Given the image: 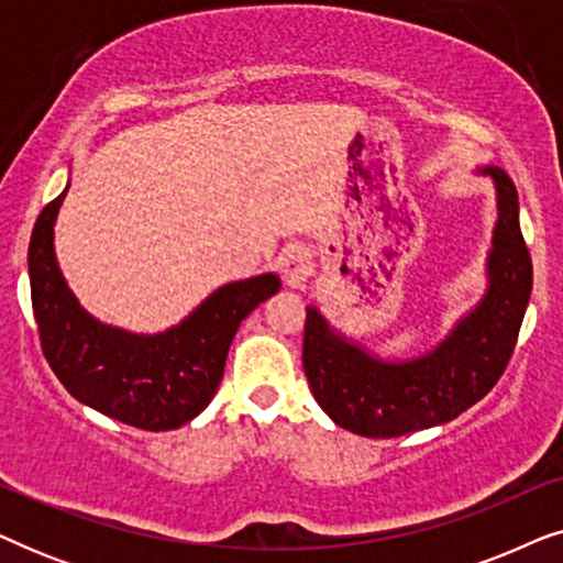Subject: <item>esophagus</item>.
<instances>
[{"instance_id": "obj_1", "label": "esophagus", "mask_w": 563, "mask_h": 563, "mask_svg": "<svg viewBox=\"0 0 563 563\" xmlns=\"http://www.w3.org/2000/svg\"><path fill=\"white\" fill-rule=\"evenodd\" d=\"M282 272L287 276V282L291 287H297V284H302L307 276L312 274V261H310V253H307L302 245H291L282 253Z\"/></svg>"}]
</instances>
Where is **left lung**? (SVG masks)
Segmentation results:
<instances>
[{"label": "left lung", "mask_w": 563, "mask_h": 563, "mask_svg": "<svg viewBox=\"0 0 563 563\" xmlns=\"http://www.w3.org/2000/svg\"><path fill=\"white\" fill-rule=\"evenodd\" d=\"M482 174L497 187L489 289L438 349L412 361H382L307 307L302 366L312 397L335 426L366 438L443 426L479 402L503 376L533 289V264L520 233L512 179L497 166Z\"/></svg>", "instance_id": "left-lung-1"}]
</instances>
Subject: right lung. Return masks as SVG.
<instances>
[{
	"label": "right lung",
	"mask_w": 563,
	"mask_h": 563,
	"mask_svg": "<svg viewBox=\"0 0 563 563\" xmlns=\"http://www.w3.org/2000/svg\"><path fill=\"white\" fill-rule=\"evenodd\" d=\"M66 191L37 214L27 251L43 356L68 395L107 418L153 433L181 428L210 405L238 328L279 291V276L261 274L225 284L181 325L158 335L104 325L81 310L58 272L53 225Z\"/></svg>",
	"instance_id": "right-lung-1"
}]
</instances>
